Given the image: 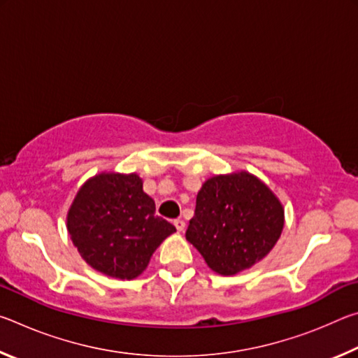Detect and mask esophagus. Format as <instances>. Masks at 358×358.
Instances as JSON below:
<instances>
[{
	"mask_svg": "<svg viewBox=\"0 0 358 358\" xmlns=\"http://www.w3.org/2000/svg\"><path fill=\"white\" fill-rule=\"evenodd\" d=\"M173 224H175V227H177L178 232H183V230L186 229V222L183 220H175Z\"/></svg>",
	"mask_w": 358,
	"mask_h": 358,
	"instance_id": "esophagus-1",
	"label": "esophagus"
}]
</instances>
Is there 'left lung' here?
I'll return each instance as SVG.
<instances>
[{
	"mask_svg": "<svg viewBox=\"0 0 358 358\" xmlns=\"http://www.w3.org/2000/svg\"><path fill=\"white\" fill-rule=\"evenodd\" d=\"M284 207L275 192L246 171L215 175L197 192L186 240L217 275L251 268L280 240Z\"/></svg>",
	"mask_w": 358,
	"mask_h": 358,
	"instance_id": "8db88e82",
	"label": "left lung"
}]
</instances>
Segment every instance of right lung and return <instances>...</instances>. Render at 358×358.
<instances>
[{
  "label": "right lung",
  "instance_id": "right-lung-1",
  "mask_svg": "<svg viewBox=\"0 0 358 358\" xmlns=\"http://www.w3.org/2000/svg\"><path fill=\"white\" fill-rule=\"evenodd\" d=\"M155 211L137 173L101 172L77 191L66 227L92 268L129 281L143 273L156 248L177 230Z\"/></svg>",
  "mask_w": 358,
  "mask_h": 358
}]
</instances>
